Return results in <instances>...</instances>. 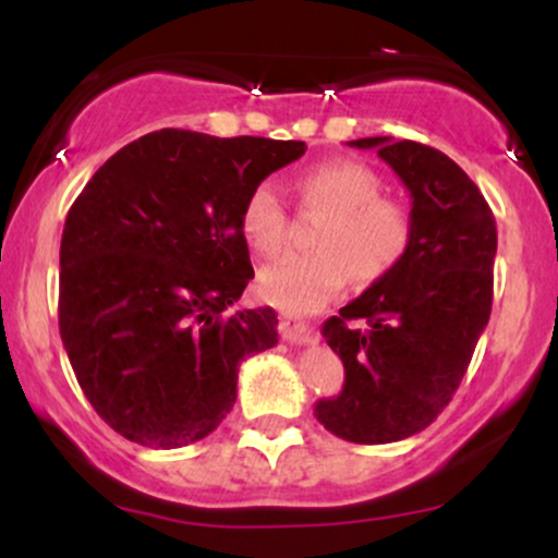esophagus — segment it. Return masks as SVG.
Masks as SVG:
<instances>
[{"instance_id": "esophagus-1", "label": "esophagus", "mask_w": 558, "mask_h": 558, "mask_svg": "<svg viewBox=\"0 0 558 558\" xmlns=\"http://www.w3.org/2000/svg\"><path fill=\"white\" fill-rule=\"evenodd\" d=\"M278 330L286 341H310V323L291 315V312H283V315H280Z\"/></svg>"}]
</instances>
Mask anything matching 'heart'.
Wrapping results in <instances>:
<instances>
[{"instance_id": "obj_1", "label": "heart", "mask_w": 558, "mask_h": 558, "mask_svg": "<svg viewBox=\"0 0 558 558\" xmlns=\"http://www.w3.org/2000/svg\"><path fill=\"white\" fill-rule=\"evenodd\" d=\"M304 213L319 216L310 252H293L262 267L257 293L288 312H315L349 283L386 278L401 265L414 241V217L407 204L383 196L386 183L354 159H332L304 170L296 181ZM241 235L262 257L283 248L288 213L270 183L248 191L241 207Z\"/></svg>"}]
</instances>
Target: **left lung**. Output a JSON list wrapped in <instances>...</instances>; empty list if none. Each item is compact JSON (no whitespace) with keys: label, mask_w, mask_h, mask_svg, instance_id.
Masks as SVG:
<instances>
[{"label":"left lung","mask_w":558,"mask_h":558,"mask_svg":"<svg viewBox=\"0 0 558 558\" xmlns=\"http://www.w3.org/2000/svg\"><path fill=\"white\" fill-rule=\"evenodd\" d=\"M349 146L375 149L407 185L414 241L323 325L345 380L315 417L338 438L377 446L425 430L457 393L490 317L498 235L488 202L444 151L390 136Z\"/></svg>","instance_id":"left-lung-1"}]
</instances>
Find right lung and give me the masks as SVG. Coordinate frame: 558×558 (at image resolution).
Segmentation results:
<instances>
[{
    "label": "right lung",
    "instance_id": "right-lung-1",
    "mask_svg": "<svg viewBox=\"0 0 558 558\" xmlns=\"http://www.w3.org/2000/svg\"><path fill=\"white\" fill-rule=\"evenodd\" d=\"M304 141L146 133L94 172L60 246V336L101 420L149 448L207 438L246 356L278 343L270 306L226 315L254 278L248 191Z\"/></svg>",
    "mask_w": 558,
    "mask_h": 558
}]
</instances>
